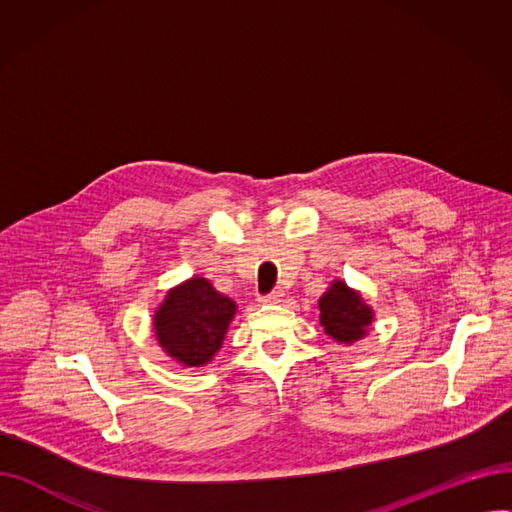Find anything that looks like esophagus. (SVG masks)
Returning <instances> with one entry per match:
<instances>
[{
    "mask_svg": "<svg viewBox=\"0 0 512 512\" xmlns=\"http://www.w3.org/2000/svg\"><path fill=\"white\" fill-rule=\"evenodd\" d=\"M282 297H284V292H282V290H274V292H270V294H263V297H261V303H265V305H274V303H280V301H282Z\"/></svg>",
    "mask_w": 512,
    "mask_h": 512,
    "instance_id": "34e87169",
    "label": "esophagus"
}]
</instances>
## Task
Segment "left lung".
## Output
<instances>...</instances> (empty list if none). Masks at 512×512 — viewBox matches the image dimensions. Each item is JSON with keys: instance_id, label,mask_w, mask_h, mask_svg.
Listing matches in <instances>:
<instances>
[{"instance_id": "obj_1", "label": "left lung", "mask_w": 512, "mask_h": 512, "mask_svg": "<svg viewBox=\"0 0 512 512\" xmlns=\"http://www.w3.org/2000/svg\"><path fill=\"white\" fill-rule=\"evenodd\" d=\"M319 324L326 334L342 344H353L367 336L373 321V309L361 294L348 288L342 280H334L319 299Z\"/></svg>"}]
</instances>
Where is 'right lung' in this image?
<instances>
[{
  "instance_id": "add662e5",
  "label": "right lung",
  "mask_w": 512,
  "mask_h": 512,
  "mask_svg": "<svg viewBox=\"0 0 512 512\" xmlns=\"http://www.w3.org/2000/svg\"><path fill=\"white\" fill-rule=\"evenodd\" d=\"M236 303L205 278H191L172 288L155 309L153 330L168 357L184 367H203L222 348Z\"/></svg>"
}]
</instances>
